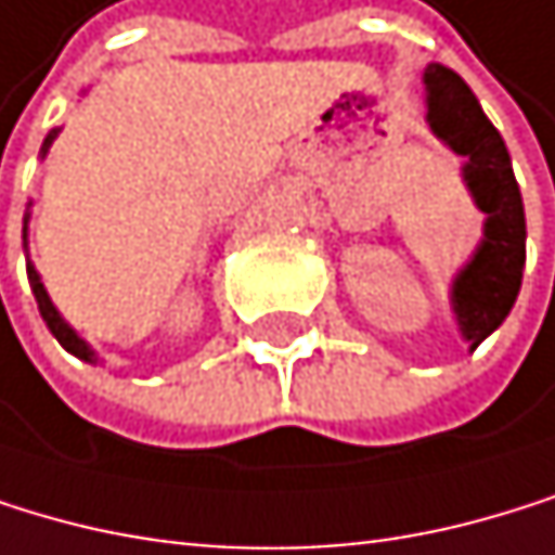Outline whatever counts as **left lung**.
I'll return each mask as SVG.
<instances>
[{
  "instance_id": "obj_1",
  "label": "left lung",
  "mask_w": 555,
  "mask_h": 555,
  "mask_svg": "<svg viewBox=\"0 0 555 555\" xmlns=\"http://www.w3.org/2000/svg\"><path fill=\"white\" fill-rule=\"evenodd\" d=\"M425 124L455 157H462V183L473 204L486 214L482 241L469 261L452 278L449 305L462 341L476 351L516 305L526 268V214L513 173L509 150L489 124L476 93L459 73L442 63H428Z\"/></svg>"
}]
</instances>
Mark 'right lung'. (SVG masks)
Masks as SVG:
<instances>
[{"label":"right lung","mask_w":555,"mask_h":555,"mask_svg":"<svg viewBox=\"0 0 555 555\" xmlns=\"http://www.w3.org/2000/svg\"><path fill=\"white\" fill-rule=\"evenodd\" d=\"M60 137V130H49V137L42 140V150H39V157H46L49 153V146H53V140ZM29 244V210H26V217H23V247ZM26 274H29V287H33V294H36V305H39V314H42V321H46V327L53 332V338L69 351V354H76L79 361H86V365H96L100 361V354L90 348V341H82L73 327H69V321L60 314V308L53 305V298H49V291H46V284H42V278H39V271H36V264L29 261L26 264Z\"/></svg>","instance_id":"obj_1"}]
</instances>
